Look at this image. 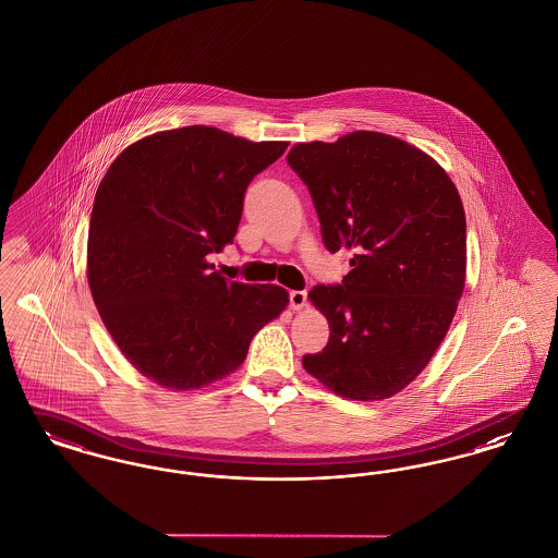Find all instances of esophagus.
<instances>
[{
  "mask_svg": "<svg viewBox=\"0 0 558 558\" xmlns=\"http://www.w3.org/2000/svg\"><path fill=\"white\" fill-rule=\"evenodd\" d=\"M289 301H291L292 312H299L307 305V292L305 291H291L289 294Z\"/></svg>",
  "mask_w": 558,
  "mask_h": 558,
  "instance_id": "34e87169",
  "label": "esophagus"
}]
</instances>
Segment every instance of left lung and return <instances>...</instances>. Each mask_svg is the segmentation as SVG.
I'll return each mask as SVG.
<instances>
[{
  "label": "left lung",
  "mask_w": 558,
  "mask_h": 558,
  "mask_svg": "<svg viewBox=\"0 0 558 558\" xmlns=\"http://www.w3.org/2000/svg\"><path fill=\"white\" fill-rule=\"evenodd\" d=\"M287 160L314 198L324 246L351 253L341 284L310 291L330 339L303 368L343 398H391L441 345L464 291L460 194L426 153L387 133L294 144Z\"/></svg>",
  "instance_id": "1"
}]
</instances>
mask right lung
Instances as JSON below:
<instances>
[{
  "instance_id": "1",
  "label": "right lung",
  "mask_w": 558,
  "mask_h": 558,
  "mask_svg": "<svg viewBox=\"0 0 558 558\" xmlns=\"http://www.w3.org/2000/svg\"><path fill=\"white\" fill-rule=\"evenodd\" d=\"M287 146L190 125L142 137L108 167L87 282L121 353L160 387L190 391L236 371L289 305L282 287L230 282L207 259L234 242L246 187Z\"/></svg>"
}]
</instances>
